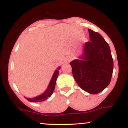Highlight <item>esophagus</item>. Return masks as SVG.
Wrapping results in <instances>:
<instances>
[{
  "instance_id": "34e87169",
  "label": "esophagus",
  "mask_w": 128,
  "mask_h": 128,
  "mask_svg": "<svg viewBox=\"0 0 128 128\" xmlns=\"http://www.w3.org/2000/svg\"><path fill=\"white\" fill-rule=\"evenodd\" d=\"M72 60V58L71 56H67V58H66L65 62H70Z\"/></svg>"
}]
</instances>
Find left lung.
Returning <instances> with one entry per match:
<instances>
[{
	"label": "left lung",
	"instance_id": "left-lung-1",
	"mask_svg": "<svg viewBox=\"0 0 128 128\" xmlns=\"http://www.w3.org/2000/svg\"><path fill=\"white\" fill-rule=\"evenodd\" d=\"M90 42H86L81 60L70 62L78 86L90 94L104 90L111 80L113 60L110 46L100 34L88 29Z\"/></svg>",
	"mask_w": 128,
	"mask_h": 128
}]
</instances>
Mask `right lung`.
Masks as SVG:
<instances>
[{"label":"right lung","instance_id":"right-lung-1","mask_svg":"<svg viewBox=\"0 0 128 128\" xmlns=\"http://www.w3.org/2000/svg\"><path fill=\"white\" fill-rule=\"evenodd\" d=\"M60 68V67L58 68V70ZM58 74H59V72L58 70H55V73H54V75H53L52 79L50 80V82L49 84V86H48V89L46 92L42 94L40 96L36 97L34 98H26L27 100L29 102H42V101L46 100L48 98H49L51 95L52 94L53 92H54V89L55 87L56 84V80L57 78H58Z\"/></svg>","mask_w":128,"mask_h":128}]
</instances>
